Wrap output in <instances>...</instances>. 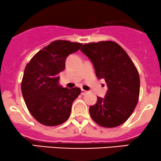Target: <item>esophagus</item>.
<instances>
[{
  "instance_id": "obj_1",
  "label": "esophagus",
  "mask_w": 161,
  "mask_h": 161,
  "mask_svg": "<svg viewBox=\"0 0 161 161\" xmlns=\"http://www.w3.org/2000/svg\"><path fill=\"white\" fill-rule=\"evenodd\" d=\"M87 93H88L87 91L84 90V89H82V90H81V94H82V95H86V94H87Z\"/></svg>"
}]
</instances>
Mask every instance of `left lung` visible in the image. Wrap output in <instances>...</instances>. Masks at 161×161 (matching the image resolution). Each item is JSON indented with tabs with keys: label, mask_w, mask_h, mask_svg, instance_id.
<instances>
[{
	"label": "left lung",
	"mask_w": 161,
	"mask_h": 161,
	"mask_svg": "<svg viewBox=\"0 0 161 161\" xmlns=\"http://www.w3.org/2000/svg\"><path fill=\"white\" fill-rule=\"evenodd\" d=\"M81 52L93 64L96 77L103 79L108 90L105 97L89 107L92 119L103 127L123 124L133 113L140 94V76L129 55L111 41L86 44Z\"/></svg>",
	"instance_id": "left-lung-1"
}]
</instances>
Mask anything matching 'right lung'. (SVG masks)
I'll return each mask as SVG.
<instances>
[{"label":"right lung","instance_id":"1","mask_svg":"<svg viewBox=\"0 0 161 161\" xmlns=\"http://www.w3.org/2000/svg\"><path fill=\"white\" fill-rule=\"evenodd\" d=\"M82 45L69 41H55L27 64L21 92L28 110L42 124L58 126L70 116L72 105L81 89L62 87L58 83V74L65 69L67 57L80 49Z\"/></svg>","mask_w":161,"mask_h":161}]
</instances>
